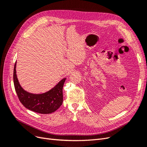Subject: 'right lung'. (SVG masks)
<instances>
[{
	"label": "right lung",
	"mask_w": 147,
	"mask_h": 147,
	"mask_svg": "<svg viewBox=\"0 0 147 147\" xmlns=\"http://www.w3.org/2000/svg\"><path fill=\"white\" fill-rule=\"evenodd\" d=\"M16 65L13 70V82L15 91L21 103L26 108L42 114H49L59 109L63 102V88L65 80L64 78L50 91L42 94H34L24 91L18 80Z\"/></svg>",
	"instance_id": "1"
}]
</instances>
